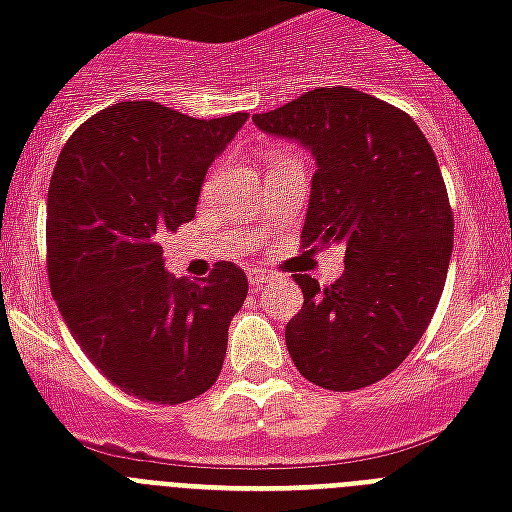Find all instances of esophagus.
Instances as JSON below:
<instances>
[{"label": "esophagus", "mask_w": 512, "mask_h": 512, "mask_svg": "<svg viewBox=\"0 0 512 512\" xmlns=\"http://www.w3.org/2000/svg\"><path fill=\"white\" fill-rule=\"evenodd\" d=\"M279 276L271 271H265V268H252L249 271V284H255V287H263V284H271V281H276Z\"/></svg>", "instance_id": "esophagus-1"}]
</instances>
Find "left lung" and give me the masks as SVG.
Instances as JSON below:
<instances>
[{
  "label": "left lung",
  "mask_w": 512,
  "mask_h": 512,
  "mask_svg": "<svg viewBox=\"0 0 512 512\" xmlns=\"http://www.w3.org/2000/svg\"><path fill=\"white\" fill-rule=\"evenodd\" d=\"M252 122L316 159L303 247H345L335 284L295 273L303 308L284 332L289 356L321 388H366L412 353L444 292L454 217L436 154L412 116L350 87Z\"/></svg>",
  "instance_id": "left-lung-1"
}]
</instances>
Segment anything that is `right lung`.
I'll use <instances>...</instances> for the list:
<instances>
[{"mask_svg": "<svg viewBox=\"0 0 512 512\" xmlns=\"http://www.w3.org/2000/svg\"><path fill=\"white\" fill-rule=\"evenodd\" d=\"M247 114L193 119L154 100L100 111L63 146L47 191V271L60 316L124 393L183 404L215 385L239 265L193 284L164 271L162 236L191 223L209 164Z\"/></svg>", "mask_w": 512, "mask_h": 512, "instance_id": "right-lung-1", "label": "right lung"}]
</instances>
